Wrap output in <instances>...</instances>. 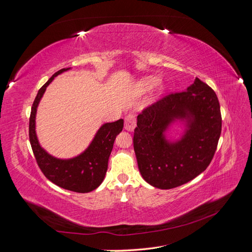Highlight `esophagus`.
<instances>
[{
  "label": "esophagus",
  "instance_id": "34e87169",
  "mask_svg": "<svg viewBox=\"0 0 252 252\" xmlns=\"http://www.w3.org/2000/svg\"><path fill=\"white\" fill-rule=\"evenodd\" d=\"M136 126V122H135V118L132 114H128V116L125 118V125L124 128L126 129L127 131H133L134 128Z\"/></svg>",
  "mask_w": 252,
  "mask_h": 252
}]
</instances>
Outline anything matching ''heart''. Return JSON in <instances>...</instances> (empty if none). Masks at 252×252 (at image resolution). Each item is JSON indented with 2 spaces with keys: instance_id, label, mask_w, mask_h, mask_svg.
<instances>
[{
  "instance_id": "obj_1",
  "label": "heart",
  "mask_w": 252,
  "mask_h": 252,
  "mask_svg": "<svg viewBox=\"0 0 252 252\" xmlns=\"http://www.w3.org/2000/svg\"><path fill=\"white\" fill-rule=\"evenodd\" d=\"M158 80L154 77H147V78H144L141 83H140V86L143 90H150L152 87H154L156 84H157ZM163 90V87L159 86L158 87V93H161V91Z\"/></svg>"
}]
</instances>
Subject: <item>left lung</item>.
I'll return each instance as SVG.
<instances>
[{
  "mask_svg": "<svg viewBox=\"0 0 252 252\" xmlns=\"http://www.w3.org/2000/svg\"><path fill=\"white\" fill-rule=\"evenodd\" d=\"M177 125L182 130L172 137ZM220 130L218 96L200 79L163 97L136 118L133 147L143 179L159 189L191 181L210 164Z\"/></svg>",
  "mask_w": 252,
  "mask_h": 252,
  "instance_id": "obj_1",
  "label": "left lung"
}]
</instances>
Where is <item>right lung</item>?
I'll use <instances>...</instances> for the list:
<instances>
[{
    "mask_svg": "<svg viewBox=\"0 0 252 252\" xmlns=\"http://www.w3.org/2000/svg\"><path fill=\"white\" fill-rule=\"evenodd\" d=\"M70 69L71 68L68 67L56 72L37 93L30 113L29 139L37 165L45 177L61 188L86 193L93 191L102 184L108 168L113 143L117 135L123 130L124 120L120 119L112 123H104L97 129L87 148L75 157L61 158L53 157L45 150L37 139L35 129L37 107L49 84L59 74Z\"/></svg>",
    "mask_w": 252,
    "mask_h": 252,
    "instance_id": "right-lung-1",
    "label": "right lung"
}]
</instances>
